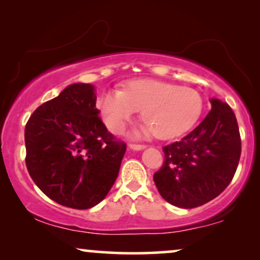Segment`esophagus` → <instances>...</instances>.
Segmentation results:
<instances>
[{
	"mask_svg": "<svg viewBox=\"0 0 260 260\" xmlns=\"http://www.w3.org/2000/svg\"><path fill=\"white\" fill-rule=\"evenodd\" d=\"M145 147V145H139V144H129V149H132L133 151H141Z\"/></svg>",
	"mask_w": 260,
	"mask_h": 260,
	"instance_id": "34e87169",
	"label": "esophagus"
}]
</instances>
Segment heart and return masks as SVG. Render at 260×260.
<instances>
[{"label":"heart","instance_id":"heart-1","mask_svg":"<svg viewBox=\"0 0 260 260\" xmlns=\"http://www.w3.org/2000/svg\"><path fill=\"white\" fill-rule=\"evenodd\" d=\"M104 123L111 132L119 133L138 110L146 126L133 137L152 133L160 139L181 136L199 120L203 98L198 91L167 81L141 79L126 84L123 91H104L98 97Z\"/></svg>","mask_w":260,"mask_h":260}]
</instances>
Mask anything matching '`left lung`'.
Segmentation results:
<instances>
[{"label":"left lung","instance_id":"8db88e82","mask_svg":"<svg viewBox=\"0 0 260 260\" xmlns=\"http://www.w3.org/2000/svg\"><path fill=\"white\" fill-rule=\"evenodd\" d=\"M210 103L198 127L163 147L164 164L153 175L159 194L177 208L193 209L216 198L238 168L241 139L235 114L217 98Z\"/></svg>","mask_w":260,"mask_h":260}]
</instances>
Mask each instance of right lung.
<instances>
[{
  "instance_id": "obj_1",
  "label": "right lung",
  "mask_w": 260,
  "mask_h": 260,
  "mask_svg": "<svg viewBox=\"0 0 260 260\" xmlns=\"http://www.w3.org/2000/svg\"><path fill=\"white\" fill-rule=\"evenodd\" d=\"M96 101L93 85H68L38 107L25 127L29 176L67 208L90 209L106 198L126 152V144L115 141L98 117Z\"/></svg>"
}]
</instances>
